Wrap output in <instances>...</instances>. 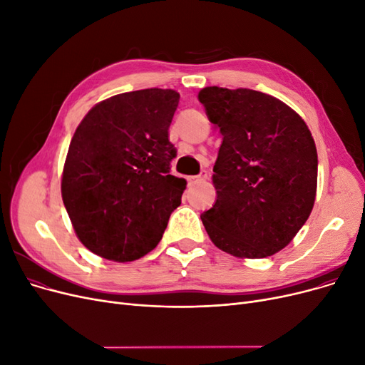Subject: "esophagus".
<instances>
[{
	"label": "esophagus",
	"mask_w": 365,
	"mask_h": 365,
	"mask_svg": "<svg viewBox=\"0 0 365 365\" xmlns=\"http://www.w3.org/2000/svg\"><path fill=\"white\" fill-rule=\"evenodd\" d=\"M206 180H207V172H206V170H202V172L199 173V175H193V177H188V178H187V181H188L190 185L202 182V181H206Z\"/></svg>",
	"instance_id": "obj_1"
}]
</instances>
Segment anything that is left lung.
Returning <instances> with one entry per match:
<instances>
[{
  "label": "left lung",
  "mask_w": 365,
  "mask_h": 365,
  "mask_svg": "<svg viewBox=\"0 0 365 365\" xmlns=\"http://www.w3.org/2000/svg\"><path fill=\"white\" fill-rule=\"evenodd\" d=\"M199 101L222 135L217 200L200 215L207 235L239 258L279 252L315 203L318 154L307 125L282 101L251 89L211 86Z\"/></svg>",
  "instance_id": "left-lung-1"
}]
</instances>
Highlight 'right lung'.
I'll list each match as a JSON object with an SVG mask.
<instances>
[{"label": "right lung", "mask_w": 365, "mask_h": 365, "mask_svg": "<svg viewBox=\"0 0 365 365\" xmlns=\"http://www.w3.org/2000/svg\"><path fill=\"white\" fill-rule=\"evenodd\" d=\"M178 102L172 89L120 93L96 103L76 129L61 190L77 237L93 254L133 262L160 242L187 185L169 172Z\"/></svg>", "instance_id": "right-lung-1"}]
</instances>
